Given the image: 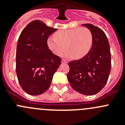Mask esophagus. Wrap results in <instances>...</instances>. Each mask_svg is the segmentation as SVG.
<instances>
[{
	"mask_svg": "<svg viewBox=\"0 0 125 125\" xmlns=\"http://www.w3.org/2000/svg\"><path fill=\"white\" fill-rule=\"evenodd\" d=\"M62 63H67L68 62L66 60H65V59H62Z\"/></svg>",
	"mask_w": 125,
	"mask_h": 125,
	"instance_id": "34e87169",
	"label": "esophagus"
}]
</instances>
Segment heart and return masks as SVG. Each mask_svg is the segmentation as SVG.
Masks as SVG:
<instances>
[{"label": "heart", "mask_w": 125, "mask_h": 125, "mask_svg": "<svg viewBox=\"0 0 125 125\" xmlns=\"http://www.w3.org/2000/svg\"><path fill=\"white\" fill-rule=\"evenodd\" d=\"M55 38L48 37L46 41L50 51L56 55L63 54L66 58L82 59L88 54L93 45V36L88 29L75 28L60 30L55 32Z\"/></svg>", "instance_id": "heart-1"}]
</instances>
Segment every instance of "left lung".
I'll list each match as a JSON object with an SVG mask.
<instances>
[{
  "label": "left lung",
  "instance_id": "8db88e82",
  "mask_svg": "<svg viewBox=\"0 0 125 125\" xmlns=\"http://www.w3.org/2000/svg\"><path fill=\"white\" fill-rule=\"evenodd\" d=\"M93 36L88 54L68 63L67 79L72 88L80 94L95 95L105 86L111 71L110 47L105 33L92 24H83Z\"/></svg>",
  "mask_w": 125,
  "mask_h": 125
}]
</instances>
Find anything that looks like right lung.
Here are the masks:
<instances>
[{
	"instance_id": "1",
	"label": "right lung",
	"mask_w": 125,
	"mask_h": 125,
	"mask_svg": "<svg viewBox=\"0 0 125 125\" xmlns=\"http://www.w3.org/2000/svg\"><path fill=\"white\" fill-rule=\"evenodd\" d=\"M57 29L40 21L30 22L21 32L17 45L16 73L21 88L27 94L45 93L61 64V59L47 46L50 35Z\"/></svg>"
}]
</instances>
